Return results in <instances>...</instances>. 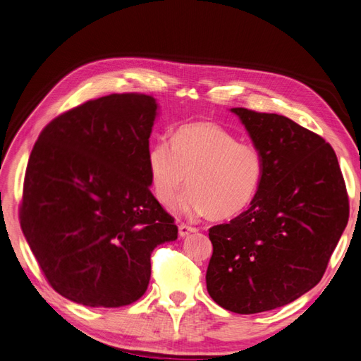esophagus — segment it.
Returning a JSON list of instances; mask_svg holds the SVG:
<instances>
[{
    "label": "esophagus",
    "mask_w": 361,
    "mask_h": 361,
    "mask_svg": "<svg viewBox=\"0 0 361 361\" xmlns=\"http://www.w3.org/2000/svg\"><path fill=\"white\" fill-rule=\"evenodd\" d=\"M197 229L194 226H190V225H179V235L180 237H187L190 235L191 232H196Z\"/></svg>",
    "instance_id": "34e87169"
}]
</instances>
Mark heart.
<instances>
[{
    "mask_svg": "<svg viewBox=\"0 0 361 361\" xmlns=\"http://www.w3.org/2000/svg\"><path fill=\"white\" fill-rule=\"evenodd\" d=\"M150 187L169 207L176 203L188 216L208 214L212 220L240 216L255 199L264 174V157L255 144L241 142L216 123L183 124L171 140L159 138L147 154Z\"/></svg>",
    "mask_w": 361,
    "mask_h": 361,
    "instance_id": "1",
    "label": "heart"
}]
</instances>
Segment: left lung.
<instances>
[{"label": "left lung", "mask_w": 361, "mask_h": 361, "mask_svg": "<svg viewBox=\"0 0 361 361\" xmlns=\"http://www.w3.org/2000/svg\"><path fill=\"white\" fill-rule=\"evenodd\" d=\"M264 157L250 207L212 226L209 296L255 314L287 305L322 279L348 225L346 185L333 147L284 115L232 108Z\"/></svg>", "instance_id": "obj_1"}]
</instances>
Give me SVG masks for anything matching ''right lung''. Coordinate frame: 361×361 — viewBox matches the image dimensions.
<instances>
[{
    "label": "right lung",
    "mask_w": 361,
    "mask_h": 361,
    "mask_svg": "<svg viewBox=\"0 0 361 361\" xmlns=\"http://www.w3.org/2000/svg\"><path fill=\"white\" fill-rule=\"evenodd\" d=\"M158 103L111 94L54 118L27 164L19 220L57 293L116 308L147 290L153 249L178 238L150 191L149 138Z\"/></svg>",
    "instance_id": "add662e5"
}]
</instances>
